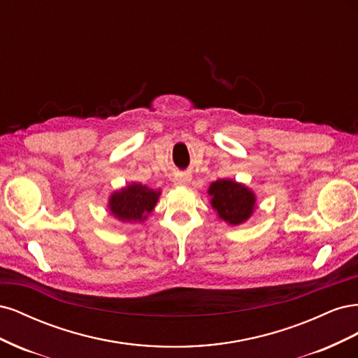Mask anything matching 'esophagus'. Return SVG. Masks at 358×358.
Instances as JSON below:
<instances>
[{"label":"esophagus","mask_w":358,"mask_h":358,"mask_svg":"<svg viewBox=\"0 0 358 358\" xmlns=\"http://www.w3.org/2000/svg\"><path fill=\"white\" fill-rule=\"evenodd\" d=\"M189 182H191L189 175H180L175 179V185L176 187H187V185H189Z\"/></svg>","instance_id":"obj_1"}]
</instances>
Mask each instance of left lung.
Returning a JSON list of instances; mask_svg holds the SVG:
<instances>
[{"instance_id":"8db88e82","label":"left lung","mask_w":358,"mask_h":358,"mask_svg":"<svg viewBox=\"0 0 358 358\" xmlns=\"http://www.w3.org/2000/svg\"><path fill=\"white\" fill-rule=\"evenodd\" d=\"M212 209L229 225H241L251 218L257 209L255 192L233 179H218L208 189Z\"/></svg>"}]
</instances>
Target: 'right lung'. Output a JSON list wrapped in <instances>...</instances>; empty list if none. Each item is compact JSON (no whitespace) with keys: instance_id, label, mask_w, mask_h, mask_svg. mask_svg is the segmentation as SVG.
Segmentation results:
<instances>
[{"instance_id":"obj_1","label":"right lung","mask_w":358,"mask_h":358,"mask_svg":"<svg viewBox=\"0 0 358 358\" xmlns=\"http://www.w3.org/2000/svg\"><path fill=\"white\" fill-rule=\"evenodd\" d=\"M161 189H152L140 182H131L110 194L107 209L121 222H145L155 209Z\"/></svg>"}]
</instances>
